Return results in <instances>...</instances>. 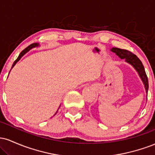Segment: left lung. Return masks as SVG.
Wrapping results in <instances>:
<instances>
[{"label": "left lung", "mask_w": 155, "mask_h": 155, "mask_svg": "<svg viewBox=\"0 0 155 155\" xmlns=\"http://www.w3.org/2000/svg\"><path fill=\"white\" fill-rule=\"evenodd\" d=\"M111 51L116 53V54L118 55L121 59L125 60V62L130 64L136 69V71L138 73V75H139L140 78L141 79L142 81H143V84H144L146 92L147 93L149 89L148 78H147V74H146L144 67H143V64H142L141 61L139 60V58L136 54L131 52V51L126 50V49H120V48L113 47L112 49H111Z\"/></svg>", "instance_id": "1"}]
</instances>
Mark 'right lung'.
<instances>
[{
	"label": "right lung",
	"mask_w": 155,
	"mask_h": 155,
	"mask_svg": "<svg viewBox=\"0 0 155 155\" xmlns=\"http://www.w3.org/2000/svg\"><path fill=\"white\" fill-rule=\"evenodd\" d=\"M37 46H38V45H37V44H36V43H34V44H31V45H30V46H28V47H26V48H25V49H24V50H23V51H21V53H20V54H19V57H18V58H17V60H16L15 62H14L13 65H12V68H13L14 66H15V65H16V63H17V62H18V61H19V60L21 59V58H22V57L23 56V55H24L25 54V53H27V52H28V51H29V50H30V49H32V48H34V47H37ZM57 112H58V111H57ZM57 112H56V113H57Z\"/></svg>",
	"instance_id": "add662e5"
}]
</instances>
